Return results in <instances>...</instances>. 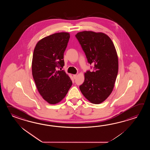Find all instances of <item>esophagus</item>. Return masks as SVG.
I'll return each instance as SVG.
<instances>
[{
	"label": "esophagus",
	"mask_w": 150,
	"mask_h": 150,
	"mask_svg": "<svg viewBox=\"0 0 150 150\" xmlns=\"http://www.w3.org/2000/svg\"><path fill=\"white\" fill-rule=\"evenodd\" d=\"M76 76H77L76 74H74V79H76Z\"/></svg>",
	"instance_id": "obj_1"
}]
</instances>
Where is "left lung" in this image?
I'll return each mask as SVG.
<instances>
[{
  "label": "left lung",
  "instance_id": "8db88e82",
  "mask_svg": "<svg viewBox=\"0 0 150 150\" xmlns=\"http://www.w3.org/2000/svg\"><path fill=\"white\" fill-rule=\"evenodd\" d=\"M76 37L86 54L92 72L85 74L80 89L83 96L94 104L103 102L110 95L118 74L117 54L112 40L103 33L79 32Z\"/></svg>",
  "mask_w": 150,
  "mask_h": 150
}]
</instances>
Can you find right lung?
<instances>
[{"label":"right lung","instance_id":"obj_1","mask_svg":"<svg viewBox=\"0 0 150 150\" xmlns=\"http://www.w3.org/2000/svg\"><path fill=\"white\" fill-rule=\"evenodd\" d=\"M66 32L54 33L37 43L32 59V74L38 92L43 99L54 105L67 94L72 82L63 70L64 53L70 38Z\"/></svg>","mask_w":150,"mask_h":150}]
</instances>
